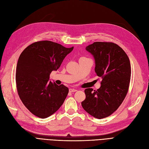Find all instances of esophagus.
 <instances>
[{
	"mask_svg": "<svg viewBox=\"0 0 149 149\" xmlns=\"http://www.w3.org/2000/svg\"><path fill=\"white\" fill-rule=\"evenodd\" d=\"M69 91H70V92H71V93H72V92H75V91H76L77 90H75V89H73V88H70Z\"/></svg>",
	"mask_w": 149,
	"mask_h": 149,
	"instance_id": "34e87169",
	"label": "esophagus"
}]
</instances>
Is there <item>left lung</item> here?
Here are the masks:
<instances>
[{"label":"left lung","instance_id":"8db88e82","mask_svg":"<svg viewBox=\"0 0 149 149\" xmlns=\"http://www.w3.org/2000/svg\"><path fill=\"white\" fill-rule=\"evenodd\" d=\"M86 49L94 56L95 72L102 78L97 90L86 88L83 109L96 118L110 116L118 109L128 93L130 81L129 58L122 47L111 42H95Z\"/></svg>","mask_w":149,"mask_h":149}]
</instances>
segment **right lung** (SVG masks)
<instances>
[{
	"instance_id": "obj_1",
	"label": "right lung",
	"mask_w": 149,
	"mask_h": 149,
	"mask_svg": "<svg viewBox=\"0 0 149 149\" xmlns=\"http://www.w3.org/2000/svg\"><path fill=\"white\" fill-rule=\"evenodd\" d=\"M73 49L50 41L35 42L20 55L15 82L19 98L38 117L45 118L61 107L69 90L49 81L53 71L59 69L66 56Z\"/></svg>"
}]
</instances>
